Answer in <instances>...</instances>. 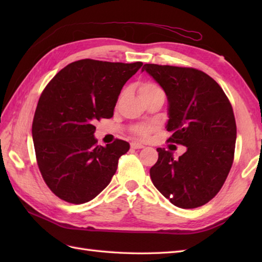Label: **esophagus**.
Returning a JSON list of instances; mask_svg holds the SVG:
<instances>
[{"instance_id":"esophagus-1","label":"esophagus","mask_w":262,"mask_h":262,"mask_svg":"<svg viewBox=\"0 0 262 262\" xmlns=\"http://www.w3.org/2000/svg\"><path fill=\"white\" fill-rule=\"evenodd\" d=\"M130 146H132V148H134V149H140V148L144 147L143 144L142 143H138V142H133L130 144Z\"/></svg>"}]
</instances>
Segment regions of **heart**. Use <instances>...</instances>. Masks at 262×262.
Returning <instances> with one entry per match:
<instances>
[{
    "instance_id": "heart-1",
    "label": "heart",
    "mask_w": 262,
    "mask_h": 262,
    "mask_svg": "<svg viewBox=\"0 0 262 262\" xmlns=\"http://www.w3.org/2000/svg\"><path fill=\"white\" fill-rule=\"evenodd\" d=\"M159 90H161V89L157 84H154V83L144 82L140 85V88H138V94L142 96V94L151 93ZM153 130H154V126L151 124H141V125H136L134 128H133V133L141 138H147L152 134Z\"/></svg>"
}]
</instances>
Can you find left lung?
<instances>
[{"instance_id": "obj_1", "label": "left lung", "mask_w": 262, "mask_h": 262, "mask_svg": "<svg viewBox=\"0 0 262 262\" xmlns=\"http://www.w3.org/2000/svg\"><path fill=\"white\" fill-rule=\"evenodd\" d=\"M168 97V142L186 146L174 159L159 147L149 176L155 188L177 207L196 208L221 190L234 159L236 124L232 105L219 83L191 68L145 64Z\"/></svg>"}]
</instances>
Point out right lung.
I'll return each mask as SVG.
<instances>
[{"mask_svg": "<svg viewBox=\"0 0 262 262\" xmlns=\"http://www.w3.org/2000/svg\"><path fill=\"white\" fill-rule=\"evenodd\" d=\"M142 65L76 60L60 70L42 91L32 140L38 168L58 198L84 204L110 183L129 144L116 140L98 145L94 124L114 116L122 86Z\"/></svg>", "mask_w": 262, "mask_h": 262, "instance_id": "add662e5", "label": "right lung"}]
</instances>
